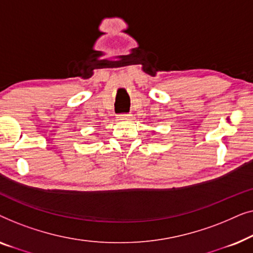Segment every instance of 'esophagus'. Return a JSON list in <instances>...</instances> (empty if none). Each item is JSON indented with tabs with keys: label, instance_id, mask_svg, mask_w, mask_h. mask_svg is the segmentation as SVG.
<instances>
[{
	"label": "esophagus",
	"instance_id": "1",
	"mask_svg": "<svg viewBox=\"0 0 253 253\" xmlns=\"http://www.w3.org/2000/svg\"><path fill=\"white\" fill-rule=\"evenodd\" d=\"M130 114H122V115H119L120 120H130Z\"/></svg>",
	"mask_w": 253,
	"mask_h": 253
}]
</instances>
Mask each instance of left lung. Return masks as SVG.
I'll return each mask as SVG.
<instances>
[{
	"label": "left lung",
	"instance_id": "1",
	"mask_svg": "<svg viewBox=\"0 0 253 253\" xmlns=\"http://www.w3.org/2000/svg\"><path fill=\"white\" fill-rule=\"evenodd\" d=\"M153 133H155V132H154V131H153Z\"/></svg>",
	"mask_w": 253,
	"mask_h": 253
}]
</instances>
